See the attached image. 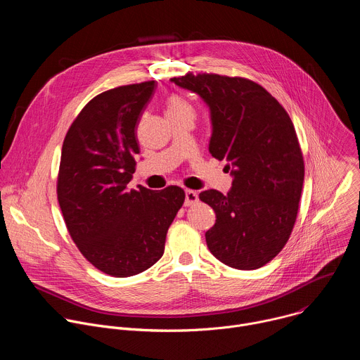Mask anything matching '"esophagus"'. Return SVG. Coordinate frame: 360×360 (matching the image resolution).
Here are the masks:
<instances>
[{"label":"esophagus","mask_w":360,"mask_h":360,"mask_svg":"<svg viewBox=\"0 0 360 360\" xmlns=\"http://www.w3.org/2000/svg\"><path fill=\"white\" fill-rule=\"evenodd\" d=\"M198 202V193L192 189L185 191V207H191V205Z\"/></svg>","instance_id":"1"}]
</instances>
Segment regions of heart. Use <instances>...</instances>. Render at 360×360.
<instances>
[{
    "mask_svg": "<svg viewBox=\"0 0 360 360\" xmlns=\"http://www.w3.org/2000/svg\"><path fill=\"white\" fill-rule=\"evenodd\" d=\"M168 115L195 117V111L185 98H182L181 95H171L167 101V117Z\"/></svg>",
    "mask_w": 360,
    "mask_h": 360,
    "instance_id": "obj_1",
    "label": "heart"
}]
</instances>
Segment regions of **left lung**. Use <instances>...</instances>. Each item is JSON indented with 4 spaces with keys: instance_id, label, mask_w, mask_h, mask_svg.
<instances>
[{
    "instance_id": "1",
    "label": "left lung",
    "mask_w": 360,
    "mask_h": 360,
    "mask_svg": "<svg viewBox=\"0 0 360 360\" xmlns=\"http://www.w3.org/2000/svg\"><path fill=\"white\" fill-rule=\"evenodd\" d=\"M172 81L210 105V152L233 175L226 195L199 193L217 214L207 245L231 268L258 269L283 249L299 211L304 162L292 120L262 85L243 77L188 72Z\"/></svg>"
}]
</instances>
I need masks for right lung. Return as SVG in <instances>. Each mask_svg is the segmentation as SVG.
Returning a JSON list of instances; mask_svg holds the SVG:
<instances>
[{"label": "right lung", "mask_w": 360, "mask_h": 360, "mask_svg": "<svg viewBox=\"0 0 360 360\" xmlns=\"http://www.w3.org/2000/svg\"><path fill=\"white\" fill-rule=\"evenodd\" d=\"M155 81L121 85L94 96L71 124L61 152L57 196L67 229L98 271L115 278L157 264L185 192L127 189L139 145L135 128Z\"/></svg>", "instance_id": "obj_1"}]
</instances>
